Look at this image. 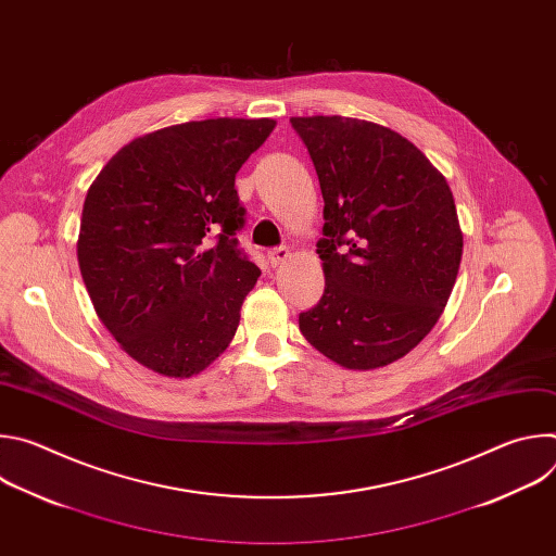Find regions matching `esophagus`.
Wrapping results in <instances>:
<instances>
[{"instance_id":"obj_1","label":"esophagus","mask_w":556,"mask_h":556,"mask_svg":"<svg viewBox=\"0 0 556 556\" xmlns=\"http://www.w3.org/2000/svg\"><path fill=\"white\" fill-rule=\"evenodd\" d=\"M288 257H290V251H288L286 247H277V249H270V251H268V262H270L273 266L283 264Z\"/></svg>"}]
</instances>
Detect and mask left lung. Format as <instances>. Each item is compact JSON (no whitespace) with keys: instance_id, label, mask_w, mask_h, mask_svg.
<instances>
[{"instance_id":"left-lung-1","label":"left lung","mask_w":556,"mask_h":556,"mask_svg":"<svg viewBox=\"0 0 556 556\" xmlns=\"http://www.w3.org/2000/svg\"><path fill=\"white\" fill-rule=\"evenodd\" d=\"M324 193L326 290L305 341L345 369L409 354L438 324L462 262L446 178L405 136L348 116H294Z\"/></svg>"}]
</instances>
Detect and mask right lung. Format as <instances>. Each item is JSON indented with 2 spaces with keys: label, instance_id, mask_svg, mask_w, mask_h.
<instances>
[{
  "label": "right lung",
  "instance_id": "obj_1",
  "mask_svg": "<svg viewBox=\"0 0 556 556\" xmlns=\"http://www.w3.org/2000/svg\"><path fill=\"white\" fill-rule=\"evenodd\" d=\"M275 125L208 118L144 134L88 189L78 268L103 326L147 369L189 378L232 341L262 275L237 247L235 176Z\"/></svg>",
  "mask_w": 556,
  "mask_h": 556
}]
</instances>
